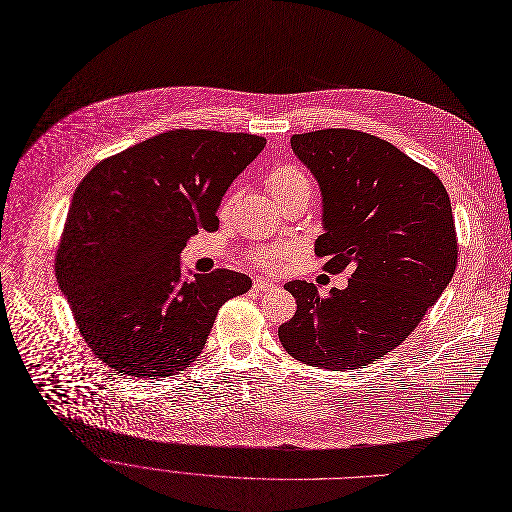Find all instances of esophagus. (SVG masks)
Listing matches in <instances>:
<instances>
[{
  "label": "esophagus",
  "mask_w": 512,
  "mask_h": 512,
  "mask_svg": "<svg viewBox=\"0 0 512 512\" xmlns=\"http://www.w3.org/2000/svg\"><path fill=\"white\" fill-rule=\"evenodd\" d=\"M252 286H254V290H256V292H264V290H270V288H274V282H272V280H268V278L256 276Z\"/></svg>",
  "instance_id": "34e87169"
}]
</instances>
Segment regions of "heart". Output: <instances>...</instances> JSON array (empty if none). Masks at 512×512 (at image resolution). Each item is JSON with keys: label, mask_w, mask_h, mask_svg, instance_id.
I'll use <instances>...</instances> for the list:
<instances>
[{"label": "heart", "mask_w": 512, "mask_h": 512, "mask_svg": "<svg viewBox=\"0 0 512 512\" xmlns=\"http://www.w3.org/2000/svg\"><path fill=\"white\" fill-rule=\"evenodd\" d=\"M270 195L274 199H280L288 193H294L298 189H311L309 185V177H306V173L294 165V163H282V165H276L274 169L268 171L266 179H264ZM234 197H228L224 203H222V212L226 214L232 206ZM288 256V250L286 248H258L254 252V262L262 268H274L280 260H284Z\"/></svg>", "instance_id": "obj_1"}]
</instances>
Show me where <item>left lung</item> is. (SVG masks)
<instances>
[{"label": "left lung", "instance_id": "1", "mask_svg": "<svg viewBox=\"0 0 512 512\" xmlns=\"http://www.w3.org/2000/svg\"><path fill=\"white\" fill-rule=\"evenodd\" d=\"M294 155L323 193L325 234L315 244L331 274L353 268L347 288L321 294L292 280L294 317L282 347L306 365L347 371L393 351L420 325L458 264L452 206L440 177L391 143L361 131L292 135Z\"/></svg>", "mask_w": 512, "mask_h": 512}]
</instances>
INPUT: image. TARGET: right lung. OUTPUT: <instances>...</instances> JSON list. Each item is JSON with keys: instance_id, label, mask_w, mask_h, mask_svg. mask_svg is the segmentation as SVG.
<instances>
[{"instance_id": "1", "label": "right lung", "mask_w": 512, "mask_h": 512, "mask_svg": "<svg viewBox=\"0 0 512 512\" xmlns=\"http://www.w3.org/2000/svg\"><path fill=\"white\" fill-rule=\"evenodd\" d=\"M264 145L250 133L175 129L80 181L54 270L102 363L141 379L175 375L201 353L220 306L250 290L228 268L183 280L179 254L197 230H218L224 193Z\"/></svg>"}]
</instances>
